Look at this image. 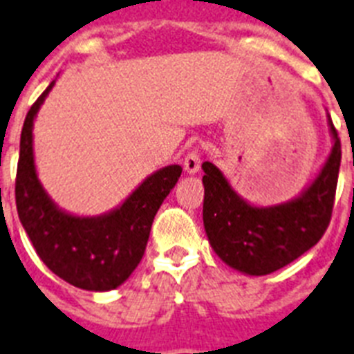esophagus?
Listing matches in <instances>:
<instances>
[{"instance_id": "esophagus-1", "label": "esophagus", "mask_w": 354, "mask_h": 354, "mask_svg": "<svg viewBox=\"0 0 354 354\" xmlns=\"http://www.w3.org/2000/svg\"><path fill=\"white\" fill-rule=\"evenodd\" d=\"M198 170H201V153H198V150L188 151V156L184 157V171L195 175Z\"/></svg>"}]
</instances>
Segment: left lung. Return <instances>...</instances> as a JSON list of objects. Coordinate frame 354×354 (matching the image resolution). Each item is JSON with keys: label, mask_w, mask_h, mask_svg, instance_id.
<instances>
[{"label": "left lung", "mask_w": 354, "mask_h": 354, "mask_svg": "<svg viewBox=\"0 0 354 354\" xmlns=\"http://www.w3.org/2000/svg\"><path fill=\"white\" fill-rule=\"evenodd\" d=\"M333 146L313 180L286 203L259 206L236 194L212 160L203 162V221L218 259L244 275H270L322 239L337 189L342 150L328 113Z\"/></svg>", "instance_id": "left-lung-1"}]
</instances>
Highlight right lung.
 <instances>
[{
  "instance_id": "right-lung-1",
  "label": "right lung",
  "mask_w": 354,
  "mask_h": 354,
  "mask_svg": "<svg viewBox=\"0 0 354 354\" xmlns=\"http://www.w3.org/2000/svg\"><path fill=\"white\" fill-rule=\"evenodd\" d=\"M55 81L26 113L16 175L17 215L46 268L86 291L115 289L145 255L151 223L180 177L179 165L148 175L121 204L101 215L83 217L59 208L43 188L34 160V121Z\"/></svg>"
}]
</instances>
